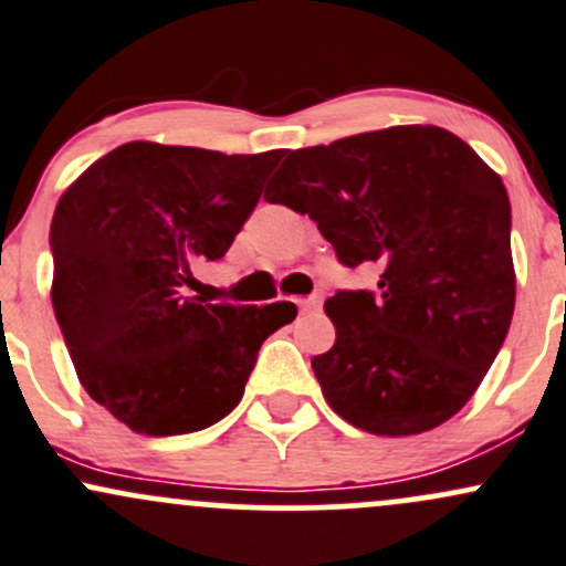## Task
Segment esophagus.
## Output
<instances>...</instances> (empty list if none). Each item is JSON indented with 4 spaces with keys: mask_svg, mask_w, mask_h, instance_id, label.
I'll use <instances>...</instances> for the list:
<instances>
[{
    "mask_svg": "<svg viewBox=\"0 0 566 566\" xmlns=\"http://www.w3.org/2000/svg\"><path fill=\"white\" fill-rule=\"evenodd\" d=\"M297 306H301V312H319V308H322V295L314 293V295H308V297H301V301H297Z\"/></svg>",
    "mask_w": 566,
    "mask_h": 566,
    "instance_id": "34e87169",
    "label": "esophagus"
}]
</instances>
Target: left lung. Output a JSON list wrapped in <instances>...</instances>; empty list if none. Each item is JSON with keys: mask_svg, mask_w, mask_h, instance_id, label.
I'll return each instance as SVG.
<instances>
[{"mask_svg": "<svg viewBox=\"0 0 566 566\" xmlns=\"http://www.w3.org/2000/svg\"><path fill=\"white\" fill-rule=\"evenodd\" d=\"M265 201L308 214L344 265H381L376 293L325 301L331 352L312 368L340 419L419 434L473 397L515 306L511 201L500 174L438 126H395L290 153Z\"/></svg>", "mask_w": 566, "mask_h": 566, "instance_id": "obj_1", "label": "left lung"}]
</instances>
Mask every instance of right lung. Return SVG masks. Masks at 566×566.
<instances>
[{
  "label": "right lung",
  "instance_id": "add662e5",
  "mask_svg": "<svg viewBox=\"0 0 566 566\" xmlns=\"http://www.w3.org/2000/svg\"><path fill=\"white\" fill-rule=\"evenodd\" d=\"M284 150L226 155L128 142L61 196L51 222L53 312L74 370L134 432L185 434L239 406L258 352L293 303L185 295L220 260Z\"/></svg>",
  "mask_w": 566,
  "mask_h": 566
}]
</instances>
